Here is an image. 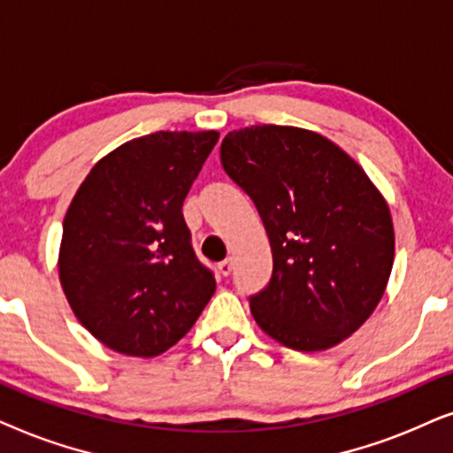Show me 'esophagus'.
<instances>
[{
  "label": "esophagus",
  "instance_id": "esophagus-1",
  "mask_svg": "<svg viewBox=\"0 0 453 453\" xmlns=\"http://www.w3.org/2000/svg\"><path fill=\"white\" fill-rule=\"evenodd\" d=\"M217 271H219L221 277H227L232 273V258H226V261L217 265Z\"/></svg>",
  "mask_w": 453,
  "mask_h": 453
}]
</instances>
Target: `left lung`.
I'll return each mask as SVG.
<instances>
[{"label":"left lung","mask_w":453,"mask_h":453,"mask_svg":"<svg viewBox=\"0 0 453 453\" xmlns=\"http://www.w3.org/2000/svg\"><path fill=\"white\" fill-rule=\"evenodd\" d=\"M219 153L273 252L271 281L250 298L257 325L298 352L337 346L388 288L395 234L385 196L346 150L296 126L232 130Z\"/></svg>","instance_id":"1"}]
</instances>
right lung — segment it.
Returning <instances> with one entry per match:
<instances>
[{
  "label": "right lung",
  "mask_w": 453,
  "mask_h": 453,
  "mask_svg": "<svg viewBox=\"0 0 453 453\" xmlns=\"http://www.w3.org/2000/svg\"><path fill=\"white\" fill-rule=\"evenodd\" d=\"M219 132H153L99 159L64 217L59 283L82 327L153 358L188 334L215 292L182 203Z\"/></svg>",
  "instance_id": "obj_1"
}]
</instances>
